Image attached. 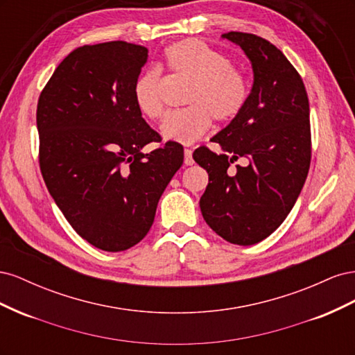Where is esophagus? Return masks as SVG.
<instances>
[{
  "label": "esophagus",
  "mask_w": 355,
  "mask_h": 355,
  "mask_svg": "<svg viewBox=\"0 0 355 355\" xmlns=\"http://www.w3.org/2000/svg\"><path fill=\"white\" fill-rule=\"evenodd\" d=\"M184 154H185V164H187V166H192V164H194V158H192V149L185 148Z\"/></svg>",
  "instance_id": "1"
}]
</instances>
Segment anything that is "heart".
Instances as JSON below:
<instances>
[{
	"label": "heart",
	"instance_id": "b5f03b06",
	"mask_svg": "<svg viewBox=\"0 0 355 355\" xmlns=\"http://www.w3.org/2000/svg\"><path fill=\"white\" fill-rule=\"evenodd\" d=\"M163 56L170 73L191 81L185 94L189 106L167 114L161 124L168 141L191 144L209 130L211 118L230 123L243 112L250 94L249 81L225 53L201 40L187 38L168 46ZM132 93L145 118L158 120L163 115V80L157 68L139 73Z\"/></svg>",
	"mask_w": 355,
	"mask_h": 355
}]
</instances>
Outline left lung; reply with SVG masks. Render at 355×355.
I'll return each instance as SVG.
<instances>
[{"mask_svg": "<svg viewBox=\"0 0 355 355\" xmlns=\"http://www.w3.org/2000/svg\"><path fill=\"white\" fill-rule=\"evenodd\" d=\"M249 56L254 83L243 112L192 157L207 170L204 220L223 240L252 245L271 235L302 191L311 164L309 102L299 72L280 49L247 32L222 35ZM247 157L244 166L230 164Z\"/></svg>", "mask_w": 355, "mask_h": 355, "instance_id": "left-lung-1", "label": "left lung"}]
</instances>
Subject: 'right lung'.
<instances>
[{"mask_svg": "<svg viewBox=\"0 0 355 355\" xmlns=\"http://www.w3.org/2000/svg\"><path fill=\"white\" fill-rule=\"evenodd\" d=\"M146 59V47L127 41L77 47L38 98L42 179L75 232L105 252L127 250L145 237L184 163V146L161 142L133 102ZM153 141L159 148L144 155Z\"/></svg>", "mask_w": 355, "mask_h": 355, "instance_id": "right-lung-1", "label": "right lung"}]
</instances>
